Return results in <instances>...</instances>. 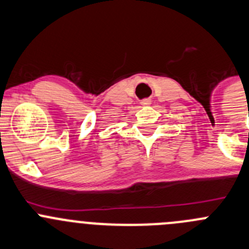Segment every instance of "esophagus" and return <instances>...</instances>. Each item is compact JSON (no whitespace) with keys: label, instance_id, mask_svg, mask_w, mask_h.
I'll return each mask as SVG.
<instances>
[{"label":"esophagus","instance_id":"1","mask_svg":"<svg viewBox=\"0 0 249 249\" xmlns=\"http://www.w3.org/2000/svg\"><path fill=\"white\" fill-rule=\"evenodd\" d=\"M150 104H151V100H149V99H145L142 102V105H144V107L145 105H150Z\"/></svg>","mask_w":249,"mask_h":249}]
</instances>
